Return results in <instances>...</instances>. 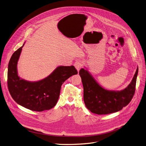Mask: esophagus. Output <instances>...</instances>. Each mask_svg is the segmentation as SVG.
Returning <instances> with one entry per match:
<instances>
[{"mask_svg": "<svg viewBox=\"0 0 146 146\" xmlns=\"http://www.w3.org/2000/svg\"><path fill=\"white\" fill-rule=\"evenodd\" d=\"M83 65V62L82 61H80V60H78V61H76L75 64L74 66L76 68V69L78 70V71H80V70L81 68V67Z\"/></svg>", "mask_w": 146, "mask_h": 146, "instance_id": "esophagus-1", "label": "esophagus"}]
</instances>
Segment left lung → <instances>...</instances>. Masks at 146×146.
I'll return each instance as SVG.
<instances>
[{"mask_svg": "<svg viewBox=\"0 0 146 146\" xmlns=\"http://www.w3.org/2000/svg\"><path fill=\"white\" fill-rule=\"evenodd\" d=\"M138 68L131 83L121 91H109L101 87L89 72L82 68L79 72L84 87L85 106L92 112L99 115L117 112L127 106L135 91Z\"/></svg>", "mask_w": 146, "mask_h": 146, "instance_id": "8db88e82", "label": "left lung"}]
</instances>
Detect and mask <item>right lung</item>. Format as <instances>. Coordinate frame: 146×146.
<instances>
[{
	"mask_svg": "<svg viewBox=\"0 0 146 146\" xmlns=\"http://www.w3.org/2000/svg\"><path fill=\"white\" fill-rule=\"evenodd\" d=\"M23 46L13 54L9 62V91L17 103L26 108L39 112L49 110L57 103L62 84L78 71L74 66H61L46 78L38 82L21 79L16 66Z\"/></svg>",
	"mask_w": 146,
	"mask_h": 146,
	"instance_id": "1",
	"label": "right lung"
}]
</instances>
